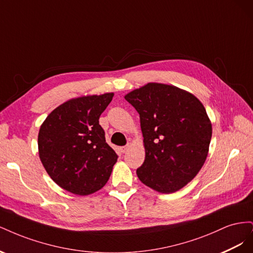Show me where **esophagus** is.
Returning a JSON list of instances; mask_svg holds the SVG:
<instances>
[{"mask_svg":"<svg viewBox=\"0 0 253 253\" xmlns=\"http://www.w3.org/2000/svg\"><path fill=\"white\" fill-rule=\"evenodd\" d=\"M129 148V144H126V145H124V147H120V152L121 153H126Z\"/></svg>","mask_w":253,"mask_h":253,"instance_id":"1","label":"esophagus"}]
</instances>
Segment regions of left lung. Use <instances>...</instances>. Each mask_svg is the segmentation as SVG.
Wrapping results in <instances>:
<instances>
[{
    "instance_id": "1",
    "label": "left lung",
    "mask_w": 253,
    "mask_h": 253,
    "mask_svg": "<svg viewBox=\"0 0 253 253\" xmlns=\"http://www.w3.org/2000/svg\"><path fill=\"white\" fill-rule=\"evenodd\" d=\"M125 98L140 117L145 158L137 176L160 193L176 192L195 177L208 155L212 126L203 103L163 83H148Z\"/></svg>"
}]
</instances>
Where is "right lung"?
Here are the masks:
<instances>
[{"mask_svg": "<svg viewBox=\"0 0 253 253\" xmlns=\"http://www.w3.org/2000/svg\"><path fill=\"white\" fill-rule=\"evenodd\" d=\"M114 94L71 99L42 124L38 147L45 170L58 186L88 195L108 182L118 155L105 141L99 117Z\"/></svg>", "mask_w": 253, "mask_h": 253, "instance_id": "add662e5", "label": "right lung"}]
</instances>
